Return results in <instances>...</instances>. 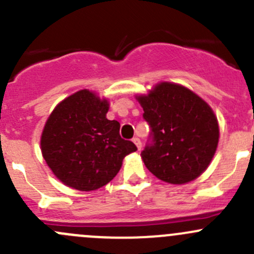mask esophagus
Here are the masks:
<instances>
[{"mask_svg": "<svg viewBox=\"0 0 254 254\" xmlns=\"http://www.w3.org/2000/svg\"><path fill=\"white\" fill-rule=\"evenodd\" d=\"M132 141H134L135 145H136L137 150H141V146H142V143H141V140H140L139 137H136V136H135L134 139H132Z\"/></svg>", "mask_w": 254, "mask_h": 254, "instance_id": "1", "label": "esophagus"}]
</instances>
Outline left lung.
Instances as JSON below:
<instances>
[{
    "label": "left lung",
    "instance_id": "left-lung-1",
    "mask_svg": "<svg viewBox=\"0 0 254 254\" xmlns=\"http://www.w3.org/2000/svg\"><path fill=\"white\" fill-rule=\"evenodd\" d=\"M137 99L151 127L141 151L147 170L172 184L200 176L219 142V124L211 108L188 88L170 82L157 84Z\"/></svg>",
    "mask_w": 254,
    "mask_h": 254
}]
</instances>
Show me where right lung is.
Masks as SVG:
<instances>
[{
    "label": "right lung",
    "instance_id": "1",
    "mask_svg": "<svg viewBox=\"0 0 254 254\" xmlns=\"http://www.w3.org/2000/svg\"><path fill=\"white\" fill-rule=\"evenodd\" d=\"M109 104L87 89L56 106L42 134V153L54 175L82 191L112 181L127 155L137 150L122 139L120 124L106 118Z\"/></svg>",
    "mask_w": 254,
    "mask_h": 254
}]
</instances>
